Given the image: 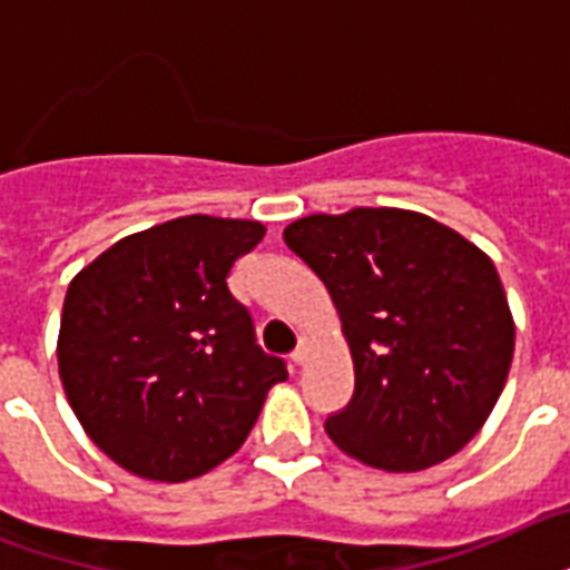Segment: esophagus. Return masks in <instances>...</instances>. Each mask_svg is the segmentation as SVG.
Wrapping results in <instances>:
<instances>
[{"label":"esophagus","instance_id":"esophagus-1","mask_svg":"<svg viewBox=\"0 0 570 570\" xmlns=\"http://www.w3.org/2000/svg\"><path fill=\"white\" fill-rule=\"evenodd\" d=\"M304 355H307V350H304V343H302V346H298V350H295L289 358H293V364H304Z\"/></svg>","mask_w":570,"mask_h":570}]
</instances>
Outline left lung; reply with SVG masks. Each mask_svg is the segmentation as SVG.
Returning <instances> with one entry per match:
<instances>
[{
    "instance_id": "8db88e82",
    "label": "left lung",
    "mask_w": 570,
    "mask_h": 570,
    "mask_svg": "<svg viewBox=\"0 0 570 570\" xmlns=\"http://www.w3.org/2000/svg\"><path fill=\"white\" fill-rule=\"evenodd\" d=\"M341 316L353 401L325 421L350 458L421 472L454 458L497 406L514 316L481 247L410 208L307 215L284 229Z\"/></svg>"
}]
</instances>
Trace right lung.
<instances>
[{
    "label": "right lung",
    "mask_w": 570,
    "mask_h": 570,
    "mask_svg": "<svg viewBox=\"0 0 570 570\" xmlns=\"http://www.w3.org/2000/svg\"><path fill=\"white\" fill-rule=\"evenodd\" d=\"M263 236L259 220L176 217L119 238L73 275L59 380L86 436L130 475L179 484L212 472L286 380L227 286Z\"/></svg>",
    "instance_id": "1"
}]
</instances>
